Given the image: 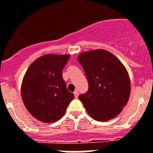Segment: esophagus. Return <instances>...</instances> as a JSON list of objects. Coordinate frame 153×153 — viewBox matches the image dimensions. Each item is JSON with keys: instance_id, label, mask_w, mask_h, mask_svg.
Listing matches in <instances>:
<instances>
[{"instance_id": "34e87169", "label": "esophagus", "mask_w": 153, "mask_h": 153, "mask_svg": "<svg viewBox=\"0 0 153 153\" xmlns=\"http://www.w3.org/2000/svg\"><path fill=\"white\" fill-rule=\"evenodd\" d=\"M74 95H75V98H78V95H79V93H78V90H75V91H74Z\"/></svg>"}]
</instances>
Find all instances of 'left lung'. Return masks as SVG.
Returning <instances> with one entry per match:
<instances>
[{"instance_id": "1", "label": "left lung", "mask_w": 153, "mask_h": 153, "mask_svg": "<svg viewBox=\"0 0 153 153\" xmlns=\"http://www.w3.org/2000/svg\"><path fill=\"white\" fill-rule=\"evenodd\" d=\"M78 61L84 69L88 89L78 98L92 119L110 120L120 113L130 95V80L123 63L105 50L83 52Z\"/></svg>"}]
</instances>
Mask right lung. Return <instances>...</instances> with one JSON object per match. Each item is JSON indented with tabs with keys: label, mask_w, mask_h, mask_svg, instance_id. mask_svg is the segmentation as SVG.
Here are the masks:
<instances>
[{
	"label": "right lung",
	"mask_w": 153,
	"mask_h": 153,
	"mask_svg": "<svg viewBox=\"0 0 153 153\" xmlns=\"http://www.w3.org/2000/svg\"><path fill=\"white\" fill-rule=\"evenodd\" d=\"M69 58V54H45L37 58L25 73L21 97L27 111L41 122L59 120L75 98L62 77Z\"/></svg>",
	"instance_id": "obj_1"
}]
</instances>
